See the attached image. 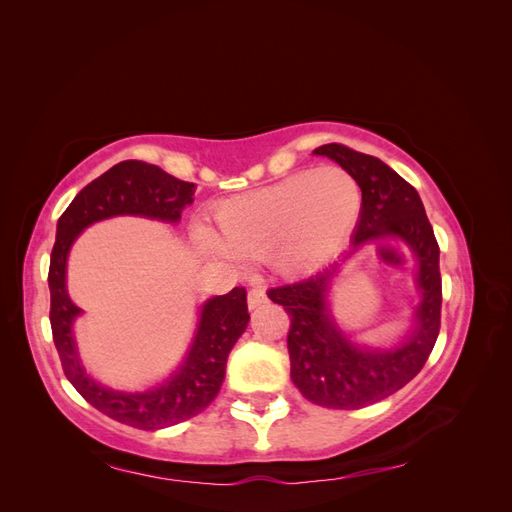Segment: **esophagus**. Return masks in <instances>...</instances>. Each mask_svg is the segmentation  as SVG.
Here are the masks:
<instances>
[{"mask_svg":"<svg viewBox=\"0 0 512 512\" xmlns=\"http://www.w3.org/2000/svg\"><path fill=\"white\" fill-rule=\"evenodd\" d=\"M262 303H267V290L265 288H252L250 292H247V307L256 309Z\"/></svg>","mask_w":512,"mask_h":512,"instance_id":"obj_1","label":"esophagus"}]
</instances>
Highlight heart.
<instances>
[{"label":"heart","instance_id":"b5f03b06","mask_svg":"<svg viewBox=\"0 0 512 512\" xmlns=\"http://www.w3.org/2000/svg\"><path fill=\"white\" fill-rule=\"evenodd\" d=\"M359 213V183L329 164L226 200L215 211L220 237L198 228L196 241L209 254L269 258L284 275H305L333 258Z\"/></svg>","mask_w":512,"mask_h":512}]
</instances>
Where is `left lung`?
<instances>
[{"instance_id":"obj_1","label":"left lung","mask_w":512,"mask_h":512,"mask_svg":"<svg viewBox=\"0 0 512 512\" xmlns=\"http://www.w3.org/2000/svg\"><path fill=\"white\" fill-rule=\"evenodd\" d=\"M314 153L335 160L359 183L363 203L352 235L354 250L367 239L397 237L418 258L423 301L416 309V329L393 350H361L335 327L324 297L337 265L269 290V299L290 316V376L303 397L322 408L359 410L404 389L436 346L442 309L440 247L421 196L391 166L337 143Z\"/></svg>"}]
</instances>
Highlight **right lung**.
<instances>
[{"instance_id": "1", "label": "right lung", "mask_w": 512, "mask_h": 512, "mask_svg": "<svg viewBox=\"0 0 512 512\" xmlns=\"http://www.w3.org/2000/svg\"><path fill=\"white\" fill-rule=\"evenodd\" d=\"M196 185L164 173L160 166L138 160L115 164L76 194L57 222L51 252V329L61 367L87 404L113 421L136 429H162L188 421L218 397L232 346L247 327V292L237 286L205 303L194 344L177 374L158 389L145 393H119L104 389L81 367L72 339V320L81 314L66 292V260L70 245L81 230L113 215L177 222L185 205L192 203Z\"/></svg>"}]
</instances>
